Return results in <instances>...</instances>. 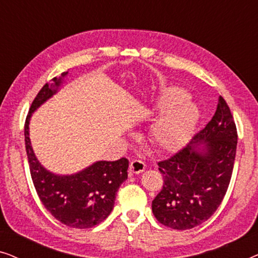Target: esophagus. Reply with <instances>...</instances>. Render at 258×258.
<instances>
[{"label":"esophagus","mask_w":258,"mask_h":258,"mask_svg":"<svg viewBox=\"0 0 258 258\" xmlns=\"http://www.w3.org/2000/svg\"><path fill=\"white\" fill-rule=\"evenodd\" d=\"M144 169H146V164H144V162L140 160H133L130 162L129 170L132 174H140V172L144 171Z\"/></svg>","instance_id":"34e87169"}]
</instances>
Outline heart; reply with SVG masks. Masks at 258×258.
Listing matches in <instances>:
<instances>
[{
	"label": "heart",
	"mask_w": 258,
	"mask_h": 258,
	"mask_svg": "<svg viewBox=\"0 0 258 258\" xmlns=\"http://www.w3.org/2000/svg\"><path fill=\"white\" fill-rule=\"evenodd\" d=\"M186 98L188 93L179 87H168L158 95L155 109L167 110L150 128V142L157 150H174L191 135L199 119V110Z\"/></svg>",
	"instance_id": "b5f03b06"
}]
</instances>
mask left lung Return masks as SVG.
<instances>
[{"label":"left lung","instance_id":"8db88e82","mask_svg":"<svg viewBox=\"0 0 258 258\" xmlns=\"http://www.w3.org/2000/svg\"><path fill=\"white\" fill-rule=\"evenodd\" d=\"M236 147L234 117L220 97L206 128L184 148L157 163L164 183L151 204L156 220L168 228L186 230L213 216L230 183Z\"/></svg>","mask_w":258,"mask_h":258}]
</instances>
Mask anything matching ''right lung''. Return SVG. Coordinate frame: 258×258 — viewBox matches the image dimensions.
<instances>
[{"instance_id": "add662e5", "label": "right lung", "mask_w": 258, "mask_h": 258, "mask_svg": "<svg viewBox=\"0 0 258 258\" xmlns=\"http://www.w3.org/2000/svg\"><path fill=\"white\" fill-rule=\"evenodd\" d=\"M68 73H63L64 77ZM62 77L45 83L35 97L24 123V141L31 179L45 209L67 227L77 229L93 228L105 220L115 204L119 185L128 178L129 161H98L74 175L59 176L42 167L35 156L29 139L30 116L42 103L50 98Z\"/></svg>"}]
</instances>
